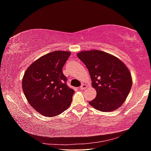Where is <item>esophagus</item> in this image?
Instances as JSON below:
<instances>
[{"label": "esophagus", "mask_w": 151, "mask_h": 151, "mask_svg": "<svg viewBox=\"0 0 151 151\" xmlns=\"http://www.w3.org/2000/svg\"><path fill=\"white\" fill-rule=\"evenodd\" d=\"M87 87H88V86L86 85V84H82V85L80 86V89H81V90H83V89H86V88H87Z\"/></svg>", "instance_id": "1"}]
</instances>
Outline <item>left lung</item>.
<instances>
[{
  "instance_id": "1",
  "label": "left lung",
  "mask_w": 151,
  "mask_h": 151,
  "mask_svg": "<svg viewBox=\"0 0 151 151\" xmlns=\"http://www.w3.org/2000/svg\"><path fill=\"white\" fill-rule=\"evenodd\" d=\"M77 57L88 68L96 97L90 105L103 112L120 107L132 86L129 70L119 58L98 50L83 51Z\"/></svg>"
}]
</instances>
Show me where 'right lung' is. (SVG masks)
<instances>
[{"mask_svg":"<svg viewBox=\"0 0 151 151\" xmlns=\"http://www.w3.org/2000/svg\"><path fill=\"white\" fill-rule=\"evenodd\" d=\"M70 52L57 50L41 57L27 68L22 81L24 94L36 111L55 116L70 106L74 90L66 84L62 68Z\"/></svg>","mask_w":151,"mask_h":151,"instance_id":"right-lung-1","label":"right lung"}]
</instances>
